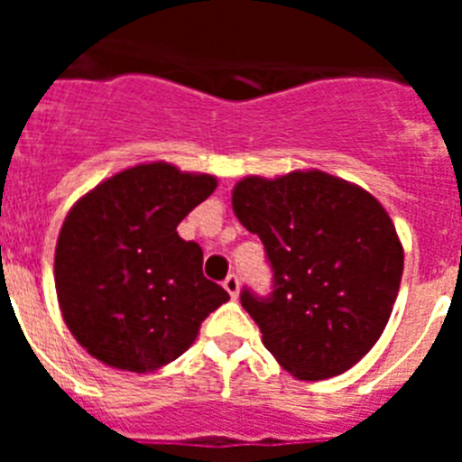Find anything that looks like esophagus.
Instances as JSON below:
<instances>
[{
  "mask_svg": "<svg viewBox=\"0 0 462 462\" xmlns=\"http://www.w3.org/2000/svg\"><path fill=\"white\" fill-rule=\"evenodd\" d=\"M224 289H226L228 296L231 298H238V293H240L238 275H234V273H231V275H226V280H224Z\"/></svg>",
  "mask_w": 462,
  "mask_h": 462,
  "instance_id": "1",
  "label": "esophagus"
}]
</instances>
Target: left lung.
Segmentation results:
<instances>
[{"instance_id":"1","label":"left lung","mask_w":462,"mask_h":462,"mask_svg":"<svg viewBox=\"0 0 462 462\" xmlns=\"http://www.w3.org/2000/svg\"><path fill=\"white\" fill-rule=\"evenodd\" d=\"M234 210L266 250L273 287L240 303L298 379L342 374L373 349L402 277V245L382 203L321 171L245 178Z\"/></svg>"}]
</instances>
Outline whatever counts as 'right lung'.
<instances>
[{"label":"right lung","instance_id":"right-lung-1","mask_svg":"<svg viewBox=\"0 0 462 462\" xmlns=\"http://www.w3.org/2000/svg\"><path fill=\"white\" fill-rule=\"evenodd\" d=\"M212 175L143 164L94 187L67 215L55 287L73 337L106 365L148 373L185 354L228 293L178 224L215 191Z\"/></svg>","mask_w":462,"mask_h":462}]
</instances>
